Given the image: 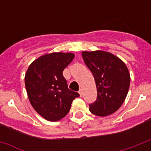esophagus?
<instances>
[{
  "instance_id": "obj_1",
  "label": "esophagus",
  "mask_w": 151,
  "mask_h": 151,
  "mask_svg": "<svg viewBox=\"0 0 151 151\" xmlns=\"http://www.w3.org/2000/svg\"><path fill=\"white\" fill-rule=\"evenodd\" d=\"M79 94H80V96H83V91L82 89H80L79 90Z\"/></svg>"
}]
</instances>
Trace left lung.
I'll return each instance as SVG.
<instances>
[{"label":"left lung","instance_id":"8db88e82","mask_svg":"<svg viewBox=\"0 0 151 151\" xmlns=\"http://www.w3.org/2000/svg\"><path fill=\"white\" fill-rule=\"evenodd\" d=\"M82 57L97 88L96 100L89 104L90 111L100 117L111 114L121 107L129 92L130 74L126 65L103 51L83 52Z\"/></svg>","mask_w":151,"mask_h":151}]
</instances>
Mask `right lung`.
Returning <instances> with one entry per match:
<instances>
[{
  "instance_id": "obj_1",
  "label": "right lung",
  "mask_w": 151,
  "mask_h": 151,
  "mask_svg": "<svg viewBox=\"0 0 151 151\" xmlns=\"http://www.w3.org/2000/svg\"><path fill=\"white\" fill-rule=\"evenodd\" d=\"M73 53L54 52L42 55L34 61L25 76V85L34 109L50 122L66 116L78 92L71 91L63 70L73 61Z\"/></svg>"
}]
</instances>
